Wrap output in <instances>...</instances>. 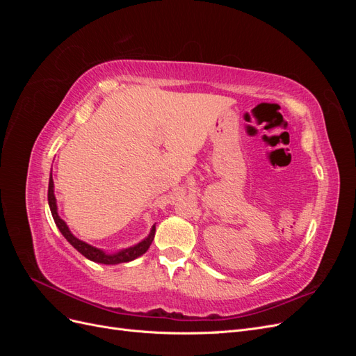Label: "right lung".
<instances>
[{"label": "right lung", "instance_id": "add662e5", "mask_svg": "<svg viewBox=\"0 0 356 356\" xmlns=\"http://www.w3.org/2000/svg\"><path fill=\"white\" fill-rule=\"evenodd\" d=\"M47 197H49V207L53 215V220H55V224L58 225L59 232L63 234V238H65L75 250H77L81 255H84L86 258H89V260L95 261V263H101V264H120V263H127V261H132L135 258H138L139 255H143L147 252V250L152 245L153 239H154V233H156V225H153L152 232L147 236V238L139 242L135 246L131 248H126V250H122L114 254H105L99 248H95L89 243H86L80 239L75 238V236L70 232L67 222L63 221L59 215H58V207H56V197H55V193H53V178L50 174V179H49V193H47Z\"/></svg>", "mask_w": 356, "mask_h": 356}]
</instances>
